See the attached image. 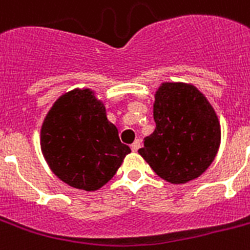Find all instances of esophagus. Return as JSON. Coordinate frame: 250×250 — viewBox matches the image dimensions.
Wrapping results in <instances>:
<instances>
[{
  "instance_id": "obj_1",
  "label": "esophagus",
  "mask_w": 250,
  "mask_h": 250,
  "mask_svg": "<svg viewBox=\"0 0 250 250\" xmlns=\"http://www.w3.org/2000/svg\"><path fill=\"white\" fill-rule=\"evenodd\" d=\"M139 148H140V142H139V140H135V142L131 144V149H132L133 152H136Z\"/></svg>"
}]
</instances>
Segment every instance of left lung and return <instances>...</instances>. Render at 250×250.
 Wrapping results in <instances>:
<instances>
[{"mask_svg": "<svg viewBox=\"0 0 250 250\" xmlns=\"http://www.w3.org/2000/svg\"><path fill=\"white\" fill-rule=\"evenodd\" d=\"M156 128L139 153L167 182L188 184L202 176L218 155L222 131L205 94L193 83H163L153 102Z\"/></svg>", "mask_w": 250, "mask_h": 250, "instance_id": "1", "label": "left lung"}]
</instances>
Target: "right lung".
Here are the masks:
<instances>
[{
	"label": "right lung",
	"mask_w": 250,
	"mask_h": 250,
	"mask_svg": "<svg viewBox=\"0 0 250 250\" xmlns=\"http://www.w3.org/2000/svg\"><path fill=\"white\" fill-rule=\"evenodd\" d=\"M41 148L53 174L74 188L95 191L117 173L131 149L91 89L60 95L41 129Z\"/></svg>",
	"instance_id": "right-lung-1"
}]
</instances>
